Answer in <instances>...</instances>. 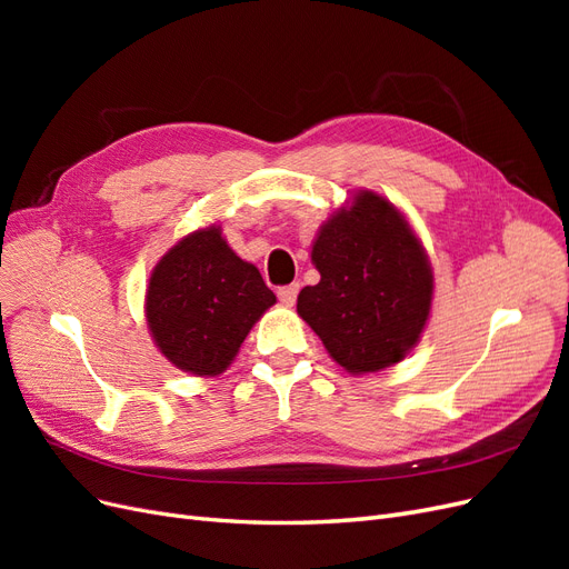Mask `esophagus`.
Masks as SVG:
<instances>
[{"label": "esophagus", "mask_w": 569, "mask_h": 569, "mask_svg": "<svg viewBox=\"0 0 569 569\" xmlns=\"http://www.w3.org/2000/svg\"><path fill=\"white\" fill-rule=\"evenodd\" d=\"M297 295H299V284H287V287H280L278 289V299L284 303V306H295L297 301Z\"/></svg>", "instance_id": "obj_1"}]
</instances>
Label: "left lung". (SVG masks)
Masks as SVG:
<instances>
[{"label":"left lung","instance_id":"8db88e82","mask_svg":"<svg viewBox=\"0 0 569 569\" xmlns=\"http://www.w3.org/2000/svg\"><path fill=\"white\" fill-rule=\"evenodd\" d=\"M320 282L297 311L337 363L353 375L385 370L416 347L432 308V266L403 213L360 189L313 242Z\"/></svg>","mask_w":569,"mask_h":569}]
</instances>
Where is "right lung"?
<instances>
[{"label": "right lung", "instance_id": "right-lung-1", "mask_svg": "<svg viewBox=\"0 0 569 569\" xmlns=\"http://www.w3.org/2000/svg\"><path fill=\"white\" fill-rule=\"evenodd\" d=\"M274 303L256 266L242 261L211 226L170 249L147 287L153 341L176 368L220 375L253 322Z\"/></svg>", "mask_w": 569, "mask_h": 569}]
</instances>
